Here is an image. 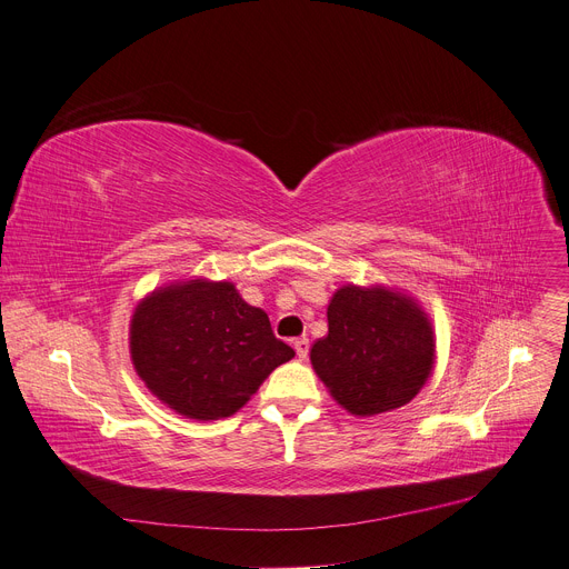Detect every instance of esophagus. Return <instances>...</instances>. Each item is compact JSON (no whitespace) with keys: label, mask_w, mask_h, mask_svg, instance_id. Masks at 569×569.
Instances as JSON below:
<instances>
[{"label":"esophagus","mask_w":569,"mask_h":569,"mask_svg":"<svg viewBox=\"0 0 569 569\" xmlns=\"http://www.w3.org/2000/svg\"><path fill=\"white\" fill-rule=\"evenodd\" d=\"M292 346H295V352H297L299 359H307V357H309V348H311L309 338H297Z\"/></svg>","instance_id":"obj_1"}]
</instances>
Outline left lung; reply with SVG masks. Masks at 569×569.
<instances>
[{
	"label": "left lung",
	"mask_w": 569,
	"mask_h": 569,
	"mask_svg": "<svg viewBox=\"0 0 569 569\" xmlns=\"http://www.w3.org/2000/svg\"><path fill=\"white\" fill-rule=\"evenodd\" d=\"M329 331L311 348V363L338 405L372 416L407 405L435 363L426 313L387 288H340L327 309Z\"/></svg>",
	"instance_id": "left-lung-1"
}]
</instances>
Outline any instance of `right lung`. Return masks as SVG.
Masks as SVG:
<instances>
[{
  "label": "right lung",
  "instance_id": "right-lung-1",
  "mask_svg": "<svg viewBox=\"0 0 569 569\" xmlns=\"http://www.w3.org/2000/svg\"><path fill=\"white\" fill-rule=\"evenodd\" d=\"M130 352L146 387L199 421L236 413L295 357L268 313L249 307L233 283L203 279L146 297L132 316Z\"/></svg>",
  "mask_w": 569,
  "mask_h": 569
}]
</instances>
